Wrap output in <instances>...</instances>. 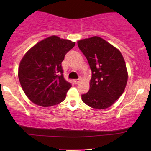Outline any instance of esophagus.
Returning <instances> with one entry per match:
<instances>
[{
    "mask_svg": "<svg viewBox=\"0 0 151 151\" xmlns=\"http://www.w3.org/2000/svg\"><path fill=\"white\" fill-rule=\"evenodd\" d=\"M79 81H80V79H75V80H74V83H75L76 84H79Z\"/></svg>",
    "mask_w": 151,
    "mask_h": 151,
    "instance_id": "esophagus-1",
    "label": "esophagus"
}]
</instances>
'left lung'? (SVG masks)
Listing matches in <instances>:
<instances>
[{
    "instance_id": "left-lung-1",
    "label": "left lung",
    "mask_w": 151,
    "mask_h": 151,
    "mask_svg": "<svg viewBox=\"0 0 151 151\" xmlns=\"http://www.w3.org/2000/svg\"><path fill=\"white\" fill-rule=\"evenodd\" d=\"M77 45L92 72L90 89L81 99L93 109L109 108L126 88L128 73L124 59L119 50L97 36L81 40Z\"/></svg>"
}]
</instances>
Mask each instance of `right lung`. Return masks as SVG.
Returning a JSON list of instances; mask_svg holds the SVG:
<instances>
[{"label":"right lung","mask_w":151,"mask_h":151,"mask_svg":"<svg viewBox=\"0 0 151 151\" xmlns=\"http://www.w3.org/2000/svg\"><path fill=\"white\" fill-rule=\"evenodd\" d=\"M75 42L51 36L32 47L24 55L18 78L26 96L41 106H51L65 99L72 84L63 76L62 62Z\"/></svg>","instance_id":"add662e5"}]
</instances>
